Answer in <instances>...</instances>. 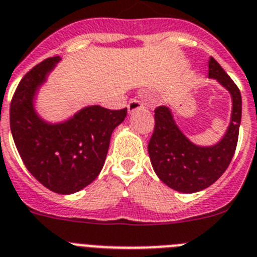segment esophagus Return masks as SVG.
<instances>
[{
    "label": "esophagus",
    "mask_w": 257,
    "mask_h": 257,
    "mask_svg": "<svg viewBox=\"0 0 257 257\" xmlns=\"http://www.w3.org/2000/svg\"><path fill=\"white\" fill-rule=\"evenodd\" d=\"M144 108V104H142L140 100H136V99H133V100H131L128 104V111L132 113V112L137 111V109H141Z\"/></svg>",
    "instance_id": "1"
}]
</instances>
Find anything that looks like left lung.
Listing matches in <instances>:
<instances>
[{
  "label": "left lung",
  "mask_w": 257,
  "mask_h": 257,
  "mask_svg": "<svg viewBox=\"0 0 257 257\" xmlns=\"http://www.w3.org/2000/svg\"><path fill=\"white\" fill-rule=\"evenodd\" d=\"M208 77L230 92L232 102L230 124L217 144L196 145L179 129L169 107L161 105L154 111V132L148 145L153 169L166 185L183 193L202 191L217 182L230 165L238 144L242 118L240 91L213 57L209 60Z\"/></svg>",
  "instance_id": "1"
}]
</instances>
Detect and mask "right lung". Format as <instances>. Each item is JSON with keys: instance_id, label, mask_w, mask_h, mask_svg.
I'll return each instance as SVG.
<instances>
[{"instance_id": "obj_1", "label": "right lung", "mask_w": 257, "mask_h": 257, "mask_svg": "<svg viewBox=\"0 0 257 257\" xmlns=\"http://www.w3.org/2000/svg\"><path fill=\"white\" fill-rule=\"evenodd\" d=\"M60 60H44L19 82L10 104V129L31 175L52 192L72 195L102 171L112 132L126 117V108L88 105L64 121L44 120L36 112L35 99Z\"/></svg>"}]
</instances>
